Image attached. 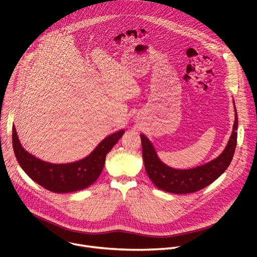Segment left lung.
Here are the masks:
<instances>
[{
	"instance_id": "1",
	"label": "left lung",
	"mask_w": 257,
	"mask_h": 257,
	"mask_svg": "<svg viewBox=\"0 0 257 257\" xmlns=\"http://www.w3.org/2000/svg\"><path fill=\"white\" fill-rule=\"evenodd\" d=\"M235 109V106H234ZM237 114L233 131L223 153L210 163L190 170H175L161 163L152 144L141 134L145 169L152 182L159 190L173 194H190L198 192L218 179L230 165L237 141Z\"/></svg>"
}]
</instances>
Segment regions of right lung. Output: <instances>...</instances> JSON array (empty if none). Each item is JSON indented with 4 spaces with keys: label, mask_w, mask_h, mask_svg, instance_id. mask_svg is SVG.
Here are the masks:
<instances>
[{
    "label": "right lung",
    "mask_w": 257,
    "mask_h": 257,
    "mask_svg": "<svg viewBox=\"0 0 257 257\" xmlns=\"http://www.w3.org/2000/svg\"><path fill=\"white\" fill-rule=\"evenodd\" d=\"M119 130L103 140L87 157L76 163L54 165L36 158L22 147L15 125L12 127V145L16 157L28 176L46 190L54 193H72L88 187L96 181L104 168L106 154L124 134Z\"/></svg>",
    "instance_id": "obj_1"
}]
</instances>
